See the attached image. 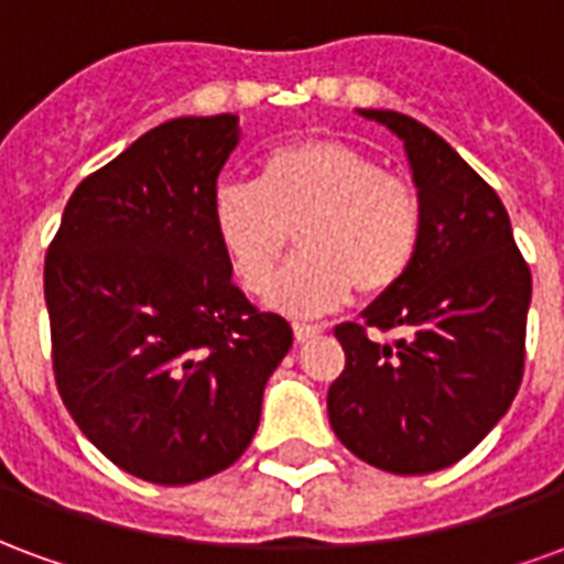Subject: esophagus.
I'll return each instance as SVG.
<instances>
[{
	"instance_id": "esophagus-1",
	"label": "esophagus",
	"mask_w": 564,
	"mask_h": 564,
	"mask_svg": "<svg viewBox=\"0 0 564 564\" xmlns=\"http://www.w3.org/2000/svg\"><path fill=\"white\" fill-rule=\"evenodd\" d=\"M293 332H295V341L305 344V341H311V338H317L323 329H319V326H314V323H293Z\"/></svg>"
}]
</instances>
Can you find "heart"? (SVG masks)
<instances>
[{
  "label": "heart",
  "instance_id": "b5f03b06",
  "mask_svg": "<svg viewBox=\"0 0 564 564\" xmlns=\"http://www.w3.org/2000/svg\"><path fill=\"white\" fill-rule=\"evenodd\" d=\"M210 226L247 293L265 295L289 232L303 257L282 275L271 305L317 317L350 293L380 295L402 281L423 241V198L354 144L307 139L271 150L253 181H226L210 198Z\"/></svg>",
  "mask_w": 564,
  "mask_h": 564
}]
</instances>
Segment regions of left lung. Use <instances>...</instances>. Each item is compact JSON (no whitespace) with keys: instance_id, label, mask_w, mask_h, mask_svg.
<instances>
[{"instance_id":"8db88e82","label":"left lung","mask_w":564,"mask_h":564,"mask_svg":"<svg viewBox=\"0 0 564 564\" xmlns=\"http://www.w3.org/2000/svg\"><path fill=\"white\" fill-rule=\"evenodd\" d=\"M404 141L423 241L392 290L341 323L347 366L329 423L380 471L429 474L468 456L508 414L525 366L532 271L496 189L447 141L399 111H359ZM399 328L392 343L368 330Z\"/></svg>"}]
</instances>
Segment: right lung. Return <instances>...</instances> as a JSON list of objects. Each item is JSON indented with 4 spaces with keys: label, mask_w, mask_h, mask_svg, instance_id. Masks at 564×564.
Returning a JSON list of instances; mask_svg holds the SVG:
<instances>
[{
    "label": "right lung",
    "mask_w": 564,
    "mask_h": 564,
    "mask_svg": "<svg viewBox=\"0 0 564 564\" xmlns=\"http://www.w3.org/2000/svg\"><path fill=\"white\" fill-rule=\"evenodd\" d=\"M238 117H177L84 177L44 257L56 390L117 468L184 486L253 441L293 347L232 283L210 226Z\"/></svg>",
    "instance_id": "add662e5"
}]
</instances>
